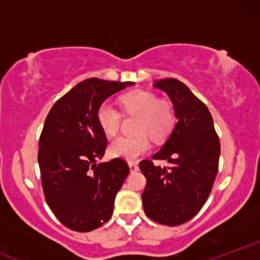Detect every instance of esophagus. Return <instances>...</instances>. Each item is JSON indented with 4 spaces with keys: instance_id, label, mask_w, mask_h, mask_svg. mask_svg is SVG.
<instances>
[{
    "instance_id": "esophagus-1",
    "label": "esophagus",
    "mask_w": 260,
    "mask_h": 260,
    "mask_svg": "<svg viewBox=\"0 0 260 260\" xmlns=\"http://www.w3.org/2000/svg\"><path fill=\"white\" fill-rule=\"evenodd\" d=\"M128 165H129V170H131V172H137L139 170V166L137 165L136 162H129L128 164Z\"/></svg>"
}]
</instances>
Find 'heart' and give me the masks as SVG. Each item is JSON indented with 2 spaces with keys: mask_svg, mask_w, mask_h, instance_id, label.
Instances as JSON below:
<instances>
[{
  "mask_svg": "<svg viewBox=\"0 0 260 260\" xmlns=\"http://www.w3.org/2000/svg\"><path fill=\"white\" fill-rule=\"evenodd\" d=\"M124 112L131 116H139L136 123L134 137H118L110 144L109 153L113 157L134 161L148 153L150 142H160L169 136L175 126V111L171 104L159 98L151 91L134 90L121 98ZM101 129L107 136H115L121 127L120 111L110 103L101 104L96 113Z\"/></svg>",
  "mask_w": 260,
  "mask_h": 260,
  "instance_id": "b5f03b06",
  "label": "heart"
}]
</instances>
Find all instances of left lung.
<instances>
[{"label":"left lung","instance_id":"obj_1","mask_svg":"<svg viewBox=\"0 0 260 260\" xmlns=\"http://www.w3.org/2000/svg\"><path fill=\"white\" fill-rule=\"evenodd\" d=\"M153 85L169 95L177 123L153 156L170 166L140 161L139 169L147 178L143 207L149 219L177 226L193 219L210 194L219 168L220 140L208 107L186 84L165 78Z\"/></svg>","mask_w":260,"mask_h":260}]
</instances>
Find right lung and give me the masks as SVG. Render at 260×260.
<instances>
[{"label":"right lung","instance_id":"obj_1","mask_svg":"<svg viewBox=\"0 0 260 260\" xmlns=\"http://www.w3.org/2000/svg\"><path fill=\"white\" fill-rule=\"evenodd\" d=\"M133 84L83 80L56 101L45 120L38 154L45 199L73 231H92L112 216L129 168L120 157L96 164L107 144L96 113L107 98Z\"/></svg>","mask_w":260,"mask_h":260}]
</instances>
